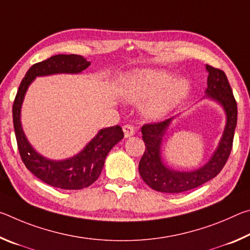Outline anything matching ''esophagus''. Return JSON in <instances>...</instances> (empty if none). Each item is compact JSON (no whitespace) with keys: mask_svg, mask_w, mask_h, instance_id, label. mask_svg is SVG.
<instances>
[{"mask_svg":"<svg viewBox=\"0 0 250 250\" xmlns=\"http://www.w3.org/2000/svg\"><path fill=\"white\" fill-rule=\"evenodd\" d=\"M124 132H125V138L131 137V135L134 134V126L132 125H125Z\"/></svg>","mask_w":250,"mask_h":250,"instance_id":"1","label":"esophagus"}]
</instances>
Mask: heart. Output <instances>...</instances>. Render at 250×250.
Here are the masks:
<instances>
[{"instance_id": "b5f03b06", "label": "heart", "mask_w": 250, "mask_h": 250, "mask_svg": "<svg viewBox=\"0 0 250 250\" xmlns=\"http://www.w3.org/2000/svg\"><path fill=\"white\" fill-rule=\"evenodd\" d=\"M189 91V83L185 78L172 79L164 70L143 69L130 76L125 83V97L131 103L146 104L145 112L149 118L159 119L174 109Z\"/></svg>"}]
</instances>
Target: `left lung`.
I'll use <instances>...</instances> for the list:
<instances>
[{
	"label": "left lung",
	"instance_id": "left-lung-1",
	"mask_svg": "<svg viewBox=\"0 0 250 250\" xmlns=\"http://www.w3.org/2000/svg\"><path fill=\"white\" fill-rule=\"evenodd\" d=\"M206 69L208 71L206 94L217 100L227 115L226 128L218 149L209 162L196 171H173L164 167L160 154L162 137L172 119L143 125L141 132L146 143V151L139 163V172L142 180L155 191L176 194L198 188L216 176L229 158L237 125V103L226 74L222 69L209 65H206Z\"/></svg>",
	"mask_w": 250,
	"mask_h": 250
}]
</instances>
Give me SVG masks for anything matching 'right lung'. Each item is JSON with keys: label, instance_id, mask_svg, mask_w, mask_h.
<instances>
[{"label": "right lung", "instance_id": "obj_1", "mask_svg": "<svg viewBox=\"0 0 250 250\" xmlns=\"http://www.w3.org/2000/svg\"><path fill=\"white\" fill-rule=\"evenodd\" d=\"M87 62L79 55H55L36 62L27 70L21 82L13 104V125L19 152L25 167L46 184L62 189H82L90 186L103 171L109 151L124 138L120 125L100 130L87 146L74 158L65 161H50L36 153L25 138L21 126V105L27 88L36 76L59 73L77 74L87 68Z\"/></svg>", "mask_w": 250, "mask_h": 250}]
</instances>
